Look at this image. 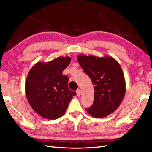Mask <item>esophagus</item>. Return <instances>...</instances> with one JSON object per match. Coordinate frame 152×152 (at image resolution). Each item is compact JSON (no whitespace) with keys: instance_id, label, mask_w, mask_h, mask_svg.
<instances>
[{"instance_id":"esophagus-1","label":"esophagus","mask_w":152,"mask_h":152,"mask_svg":"<svg viewBox=\"0 0 152 152\" xmlns=\"http://www.w3.org/2000/svg\"><path fill=\"white\" fill-rule=\"evenodd\" d=\"M76 93H77V95L78 96V97H79V96H80V94H81V91H80V89H78V90H77L76 91Z\"/></svg>"}]
</instances>
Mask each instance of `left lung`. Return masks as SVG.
<instances>
[{"label":"left lung","mask_w":152,"mask_h":152,"mask_svg":"<svg viewBox=\"0 0 152 152\" xmlns=\"http://www.w3.org/2000/svg\"><path fill=\"white\" fill-rule=\"evenodd\" d=\"M79 63L94 85V101L87 112L95 118L108 116L121 104L126 92L124 73L115 59L79 55Z\"/></svg>","instance_id":"obj_1"}]
</instances>
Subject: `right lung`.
Segmentation results:
<instances>
[{"instance_id": "1", "label": "right lung", "mask_w": 152, "mask_h": 152, "mask_svg": "<svg viewBox=\"0 0 152 152\" xmlns=\"http://www.w3.org/2000/svg\"><path fill=\"white\" fill-rule=\"evenodd\" d=\"M71 62L69 57L36 63L29 70L25 92L29 104L43 118L54 120L63 115L76 92L68 88V77L62 75Z\"/></svg>"}]
</instances>
